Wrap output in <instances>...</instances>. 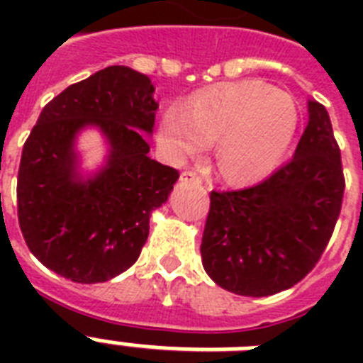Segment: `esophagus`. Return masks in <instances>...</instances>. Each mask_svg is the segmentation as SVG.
Returning <instances> with one entry per match:
<instances>
[{
    "instance_id": "esophagus-1",
    "label": "esophagus",
    "mask_w": 363,
    "mask_h": 363,
    "mask_svg": "<svg viewBox=\"0 0 363 363\" xmlns=\"http://www.w3.org/2000/svg\"><path fill=\"white\" fill-rule=\"evenodd\" d=\"M182 182H201V177L196 171H182L181 173Z\"/></svg>"
}]
</instances>
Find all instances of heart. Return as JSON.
Segmentation results:
<instances>
[{"mask_svg": "<svg viewBox=\"0 0 363 363\" xmlns=\"http://www.w3.org/2000/svg\"><path fill=\"white\" fill-rule=\"evenodd\" d=\"M298 125L299 111L290 94L264 82H233L198 94L182 107H167L158 141L171 160L194 156L215 141L222 175L254 182L281 164Z\"/></svg>", "mask_w": 363, "mask_h": 363, "instance_id": "1", "label": "heart"}]
</instances>
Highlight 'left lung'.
Listing matches in <instances>:
<instances>
[{"label":"left lung","mask_w":363,"mask_h":363,"mask_svg":"<svg viewBox=\"0 0 363 363\" xmlns=\"http://www.w3.org/2000/svg\"><path fill=\"white\" fill-rule=\"evenodd\" d=\"M309 122L292 160L254 186L211 194L201 239L205 273L238 296L292 288L324 252L341 213V152L324 105L307 101Z\"/></svg>","instance_id":"8db88e82"}]
</instances>
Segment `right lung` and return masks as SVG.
I'll use <instances>...</instances> for the list:
<instances>
[{"label":"right lung","instance_id":"obj_1","mask_svg":"<svg viewBox=\"0 0 363 363\" xmlns=\"http://www.w3.org/2000/svg\"><path fill=\"white\" fill-rule=\"evenodd\" d=\"M147 75L109 65L71 84L39 115L22 150L18 222L31 254L81 284L115 279L135 264L152 211L179 171L148 156L158 101ZM88 129L106 143L98 170L82 167L76 145Z\"/></svg>","mask_w":363,"mask_h":363}]
</instances>
